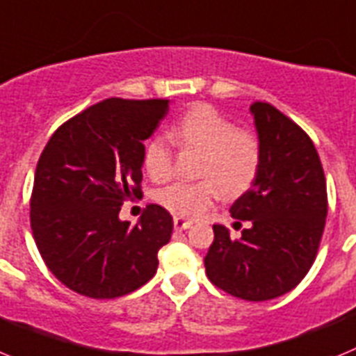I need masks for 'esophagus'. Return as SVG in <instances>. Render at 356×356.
<instances>
[{"label":"esophagus","mask_w":356,"mask_h":356,"mask_svg":"<svg viewBox=\"0 0 356 356\" xmlns=\"http://www.w3.org/2000/svg\"><path fill=\"white\" fill-rule=\"evenodd\" d=\"M191 225H193V222H190V220H184V218H179V216L174 218V227H175V229H177V230L190 229Z\"/></svg>","instance_id":"34e87169"}]
</instances>
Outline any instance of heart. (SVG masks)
Masks as SVG:
<instances>
[{"label":"heart","instance_id":"heart-1","mask_svg":"<svg viewBox=\"0 0 356 356\" xmlns=\"http://www.w3.org/2000/svg\"><path fill=\"white\" fill-rule=\"evenodd\" d=\"M175 143L202 152L198 177L177 181L158 191L163 207L182 218H200L222 197L245 193L257 179L262 163L261 142L254 133L238 126L213 106L197 104L186 111L170 131ZM143 168L156 182L170 179L174 147L165 134H156L143 149Z\"/></svg>","mask_w":356,"mask_h":356}]
</instances>
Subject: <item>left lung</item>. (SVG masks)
Returning <instances> with one entry per match:
<instances>
[{"label": "left lung", "mask_w": 356, "mask_h": 356, "mask_svg": "<svg viewBox=\"0 0 356 356\" xmlns=\"http://www.w3.org/2000/svg\"><path fill=\"white\" fill-rule=\"evenodd\" d=\"M262 149L254 186L230 207L248 223L239 238L213 225L204 264L214 286L248 302L289 293L309 273L325 230L328 197L318 150L309 134L270 102L250 106Z\"/></svg>", "instance_id": "8db88e82"}]
</instances>
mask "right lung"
I'll return each mask as SVG.
<instances>
[{
	"instance_id": "right-lung-1",
	"label": "right lung",
	"mask_w": 356,
	"mask_h": 356,
	"mask_svg": "<svg viewBox=\"0 0 356 356\" xmlns=\"http://www.w3.org/2000/svg\"><path fill=\"white\" fill-rule=\"evenodd\" d=\"M168 113L166 99L110 97L54 131L35 170L30 222L51 273L83 296L111 300L154 277L174 220L149 204L136 225L118 220L142 197L143 140Z\"/></svg>"
}]
</instances>
